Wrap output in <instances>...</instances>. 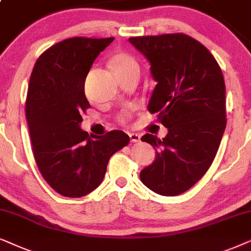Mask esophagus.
Instances as JSON below:
<instances>
[{
  "label": "esophagus",
  "mask_w": 251,
  "mask_h": 251,
  "mask_svg": "<svg viewBox=\"0 0 251 251\" xmlns=\"http://www.w3.org/2000/svg\"><path fill=\"white\" fill-rule=\"evenodd\" d=\"M129 139H131V142H139L140 139H141V136H140V134H138V133H129Z\"/></svg>",
  "instance_id": "obj_1"
}]
</instances>
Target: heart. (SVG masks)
<instances>
[{"mask_svg": "<svg viewBox=\"0 0 251 251\" xmlns=\"http://www.w3.org/2000/svg\"><path fill=\"white\" fill-rule=\"evenodd\" d=\"M111 66L116 76L120 75H125V73L139 71V64L135 61V58L127 52H117L115 56L111 58ZM129 113L124 112L118 116V120L120 123H126L129 119Z\"/></svg>", "mask_w": 251, "mask_h": 251, "instance_id": "1", "label": "heart"}]
</instances>
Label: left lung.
<instances>
[{"label": "left lung", "mask_w": 251, "mask_h": 251, "mask_svg": "<svg viewBox=\"0 0 251 251\" xmlns=\"http://www.w3.org/2000/svg\"><path fill=\"white\" fill-rule=\"evenodd\" d=\"M128 41L150 62L157 82L148 111L158 113V122L169 129L162 140L152 134L141 138L159 151L140 179L160 195H179L205 175L218 151L226 127L222 69L201 42L183 33Z\"/></svg>", "instance_id": "8db88e82"}]
</instances>
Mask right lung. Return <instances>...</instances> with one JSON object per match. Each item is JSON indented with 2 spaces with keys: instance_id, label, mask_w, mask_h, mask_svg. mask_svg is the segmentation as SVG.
I'll return each instance as SVG.
<instances>
[{
  "instance_id": "1",
  "label": "right lung",
  "mask_w": 251,
  "mask_h": 251,
  "mask_svg": "<svg viewBox=\"0 0 251 251\" xmlns=\"http://www.w3.org/2000/svg\"><path fill=\"white\" fill-rule=\"evenodd\" d=\"M115 38L65 39L43 51L33 68L25 103L32 151L43 179L66 198H81L102 182L113 153L129 143L123 131L89 136L80 128L91 108L89 69Z\"/></svg>"
}]
</instances>
